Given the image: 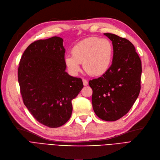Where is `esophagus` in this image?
<instances>
[{"mask_svg":"<svg viewBox=\"0 0 160 160\" xmlns=\"http://www.w3.org/2000/svg\"><path fill=\"white\" fill-rule=\"evenodd\" d=\"M83 85H84V86H87L88 85V81H87L86 79H83Z\"/></svg>","mask_w":160,"mask_h":160,"instance_id":"obj_1","label":"esophagus"}]
</instances>
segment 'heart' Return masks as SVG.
<instances>
[{
	"label": "heart",
	"mask_w": 160,
	"mask_h": 160,
	"mask_svg": "<svg viewBox=\"0 0 160 160\" xmlns=\"http://www.w3.org/2000/svg\"><path fill=\"white\" fill-rule=\"evenodd\" d=\"M113 48L107 38L92 37L82 40L72 49V55H67L65 65L72 74L81 70L80 64L92 76H99L109 69L112 61Z\"/></svg>",
	"instance_id": "obj_1"
}]
</instances>
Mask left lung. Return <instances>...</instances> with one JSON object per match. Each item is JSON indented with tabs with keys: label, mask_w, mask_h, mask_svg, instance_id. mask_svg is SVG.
Instances as JSON below:
<instances>
[{
	"label": "left lung",
	"mask_w": 160,
	"mask_h": 160,
	"mask_svg": "<svg viewBox=\"0 0 160 160\" xmlns=\"http://www.w3.org/2000/svg\"><path fill=\"white\" fill-rule=\"evenodd\" d=\"M112 41V64L99 78L90 80L94 112L104 121L113 122L132 108L141 89L142 61L129 41L104 33Z\"/></svg>",
	"instance_id": "obj_1"
}]
</instances>
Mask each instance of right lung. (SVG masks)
Instances as JSON below:
<instances>
[{
    "mask_svg": "<svg viewBox=\"0 0 160 160\" xmlns=\"http://www.w3.org/2000/svg\"><path fill=\"white\" fill-rule=\"evenodd\" d=\"M62 42L59 37L33 42L22 54L18 69L24 104L34 118L51 128L70 119L71 101L83 88L81 78L65 71Z\"/></svg>",
    "mask_w": 160,
    "mask_h": 160,
    "instance_id": "add662e5",
    "label": "right lung"
}]
</instances>
